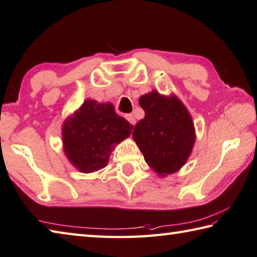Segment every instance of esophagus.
<instances>
[{"instance_id": "obj_1", "label": "esophagus", "mask_w": 257, "mask_h": 257, "mask_svg": "<svg viewBox=\"0 0 257 257\" xmlns=\"http://www.w3.org/2000/svg\"><path fill=\"white\" fill-rule=\"evenodd\" d=\"M125 119L128 120L130 124H133V125H135V124H136V118H135V115H134L133 113H130V114H125Z\"/></svg>"}]
</instances>
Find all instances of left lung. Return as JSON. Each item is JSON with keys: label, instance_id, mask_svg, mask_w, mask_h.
<instances>
[{"label": "left lung", "instance_id": "8db88e82", "mask_svg": "<svg viewBox=\"0 0 257 257\" xmlns=\"http://www.w3.org/2000/svg\"><path fill=\"white\" fill-rule=\"evenodd\" d=\"M145 117L135 125L133 137L144 158L159 175L183 167L195 143L192 117L176 97L153 91L139 99Z\"/></svg>", "mask_w": 257, "mask_h": 257}]
</instances>
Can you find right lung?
<instances>
[{"mask_svg":"<svg viewBox=\"0 0 257 257\" xmlns=\"http://www.w3.org/2000/svg\"><path fill=\"white\" fill-rule=\"evenodd\" d=\"M133 128L111 103L87 100L63 124L65 155L80 172H97L108 164L112 146L127 138Z\"/></svg>","mask_w":257,"mask_h":257,"instance_id":"add662e5","label":"right lung"}]
</instances>
